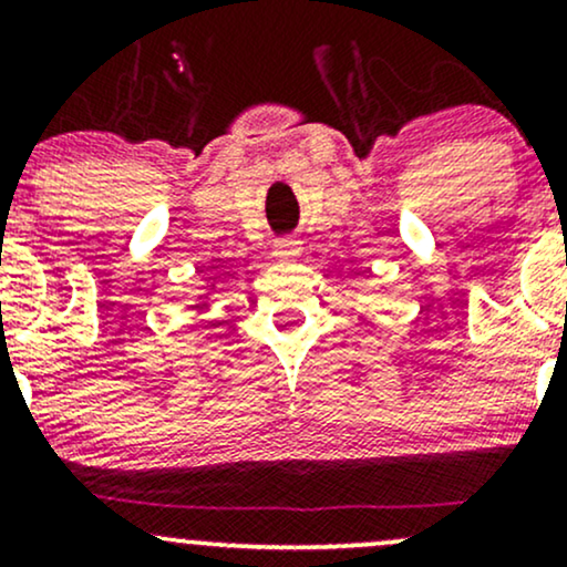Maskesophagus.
<instances>
[{
	"label": "esophagus",
	"instance_id": "esophagus-1",
	"mask_svg": "<svg viewBox=\"0 0 567 567\" xmlns=\"http://www.w3.org/2000/svg\"><path fill=\"white\" fill-rule=\"evenodd\" d=\"M301 256V243L296 237H282L275 243V258L279 261H290V258Z\"/></svg>",
	"mask_w": 567,
	"mask_h": 567
}]
</instances>
